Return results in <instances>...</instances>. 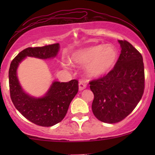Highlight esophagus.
I'll return each instance as SVG.
<instances>
[{"mask_svg": "<svg viewBox=\"0 0 155 155\" xmlns=\"http://www.w3.org/2000/svg\"><path fill=\"white\" fill-rule=\"evenodd\" d=\"M86 87H87V85H86V84H85L84 81H79V91H82L83 90H84V89L86 88Z\"/></svg>", "mask_w": 155, "mask_h": 155, "instance_id": "obj_1", "label": "esophagus"}]
</instances>
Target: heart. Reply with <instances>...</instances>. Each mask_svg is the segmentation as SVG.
I'll return each instance as SVG.
<instances>
[{"label":"heart","instance_id":"obj_1","mask_svg":"<svg viewBox=\"0 0 155 155\" xmlns=\"http://www.w3.org/2000/svg\"><path fill=\"white\" fill-rule=\"evenodd\" d=\"M118 53L111 44L97 45L74 52L66 65L85 66V73L90 78L100 77L112 70L116 63Z\"/></svg>","mask_w":155,"mask_h":155}]
</instances>
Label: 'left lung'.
I'll return each mask as SVG.
<instances>
[{
  "label": "left lung",
  "mask_w": 155,
  "mask_h": 155,
  "mask_svg": "<svg viewBox=\"0 0 155 155\" xmlns=\"http://www.w3.org/2000/svg\"><path fill=\"white\" fill-rule=\"evenodd\" d=\"M121 53L106 76L90 82L94 94L92 110L106 123L120 122L133 111L144 90V67L141 54L126 41H118Z\"/></svg>",
  "instance_id": "obj_1"
}]
</instances>
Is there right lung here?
<instances>
[{
    "instance_id": "add662e5",
    "label": "right lung",
    "mask_w": 155,
    "mask_h": 155,
    "mask_svg": "<svg viewBox=\"0 0 155 155\" xmlns=\"http://www.w3.org/2000/svg\"><path fill=\"white\" fill-rule=\"evenodd\" d=\"M59 51V44L27 48L12 60L8 71L10 95L15 108L31 122L43 127H51L63 120L69 105L78 92V81H53L43 96L35 97L26 92L21 86L17 69L27 57L41 60L52 59Z\"/></svg>"
}]
</instances>
